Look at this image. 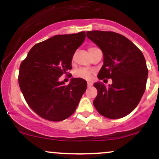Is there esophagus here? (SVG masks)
Here are the masks:
<instances>
[{
	"instance_id": "obj_1",
	"label": "esophagus",
	"mask_w": 159,
	"mask_h": 159,
	"mask_svg": "<svg viewBox=\"0 0 159 159\" xmlns=\"http://www.w3.org/2000/svg\"><path fill=\"white\" fill-rule=\"evenodd\" d=\"M93 84L92 82H90V81H88V82H87V87H92Z\"/></svg>"
}]
</instances>
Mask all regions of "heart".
<instances>
[{"label":"heart","instance_id":"1","mask_svg":"<svg viewBox=\"0 0 159 159\" xmlns=\"http://www.w3.org/2000/svg\"><path fill=\"white\" fill-rule=\"evenodd\" d=\"M94 48H96V47H91V48H89V52ZM75 76H77V77L84 78V79H86V80H90L91 78L92 72H91L90 70H88V69L81 68V69H78V70L75 72Z\"/></svg>","mask_w":159,"mask_h":159}]
</instances>
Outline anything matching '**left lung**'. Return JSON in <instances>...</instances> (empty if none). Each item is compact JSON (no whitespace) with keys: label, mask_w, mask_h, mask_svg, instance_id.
Returning <instances> with one entry per match:
<instances>
[{"label":"left lung","mask_w":159,"mask_h":159,"mask_svg":"<svg viewBox=\"0 0 159 159\" xmlns=\"http://www.w3.org/2000/svg\"><path fill=\"white\" fill-rule=\"evenodd\" d=\"M87 36L103 53L98 78H111L106 87L94 83L98 94L93 105L100 114L119 119L130 114L140 102L147 84L148 69L140 50L125 36L115 32L93 30Z\"/></svg>","instance_id":"left-lung-1"}]
</instances>
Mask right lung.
Returning <instances> with one entry per match:
<instances>
[{
    "label": "right lung",
    "instance_id": "1",
    "mask_svg": "<svg viewBox=\"0 0 159 159\" xmlns=\"http://www.w3.org/2000/svg\"><path fill=\"white\" fill-rule=\"evenodd\" d=\"M85 37L84 31L54 36L34 45L21 62L20 89L30 108L41 117L62 121L75 111L87 81L72 78L65 85L59 78L72 69L75 52Z\"/></svg>",
    "mask_w": 159,
    "mask_h": 159
}]
</instances>
